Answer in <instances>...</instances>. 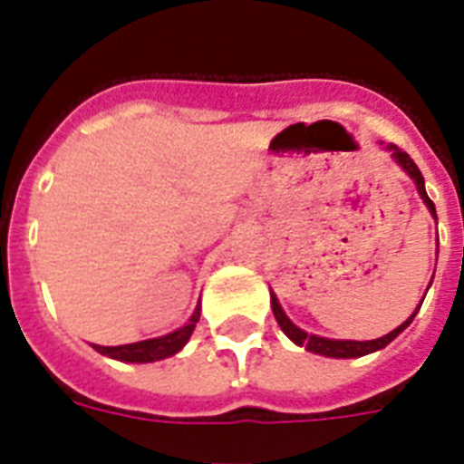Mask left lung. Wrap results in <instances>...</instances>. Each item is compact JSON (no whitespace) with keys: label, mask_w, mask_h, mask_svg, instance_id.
Here are the masks:
<instances>
[{"label":"left lung","mask_w":464,"mask_h":464,"mask_svg":"<svg viewBox=\"0 0 464 464\" xmlns=\"http://www.w3.org/2000/svg\"><path fill=\"white\" fill-rule=\"evenodd\" d=\"M388 151L392 154V159L402 166V170L407 175H410L411 180H414V185H417L419 195H421V199H424V204L429 207V211H431L433 217H436V207H433V202L429 199V195H426V188H424V175H421V170L417 168V163L410 159V154L407 151H402V149H397L390 144ZM433 282V279H431ZM431 286V284H429ZM424 304V301H421ZM421 308V305H419ZM419 308L411 313L410 320H404L397 330H392L390 334H385V337L381 339H371V342H353V339H327V337H317V334H308L305 330H301V327H296V324L291 323L289 317H286V313H284V308L279 305V301H276V296L272 294V310H275V317L276 323H279V327L284 330V334L294 342V344L298 346H305L308 352L313 353H320V356H330V359H356V356H366V353H373L378 352V349H382V346H388L392 339L400 334V332L407 327V324L414 320V315L419 313Z\"/></svg>","instance_id":"obj_1"}]
</instances>
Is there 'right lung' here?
<instances>
[{"label": "right lung", "instance_id": "add662e5", "mask_svg": "<svg viewBox=\"0 0 464 464\" xmlns=\"http://www.w3.org/2000/svg\"><path fill=\"white\" fill-rule=\"evenodd\" d=\"M199 310L202 305H197L192 317L188 320V324H182L180 330L170 332V334H163V337L156 339H144V342H134V344H120V346H101L93 344L98 353L103 356H111V359L127 361V363H151V361H160L173 356L188 344L189 334L195 332V324L199 323Z\"/></svg>", "mask_w": 464, "mask_h": 464}]
</instances>
